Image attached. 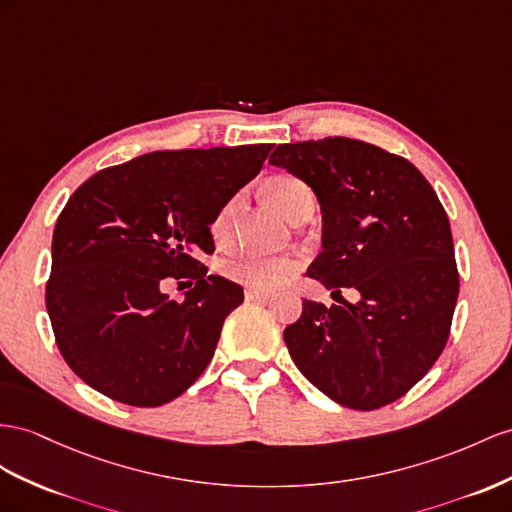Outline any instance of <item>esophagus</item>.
<instances>
[{
    "label": "esophagus",
    "instance_id": "obj_1",
    "mask_svg": "<svg viewBox=\"0 0 512 512\" xmlns=\"http://www.w3.org/2000/svg\"><path fill=\"white\" fill-rule=\"evenodd\" d=\"M244 298L248 300V303H266V300L270 298V294L268 292H259V290H246Z\"/></svg>",
    "mask_w": 512,
    "mask_h": 512
}]
</instances>
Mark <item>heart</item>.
<instances>
[{"label":"heart","instance_id":"obj_1","mask_svg":"<svg viewBox=\"0 0 512 512\" xmlns=\"http://www.w3.org/2000/svg\"><path fill=\"white\" fill-rule=\"evenodd\" d=\"M266 194L270 203L277 207L287 220L296 214V209L300 205L313 199V194L305 183L290 175L270 179L266 186ZM240 201H242V194H233L218 207V212L214 214L212 222H209V231H212L214 240L218 242L229 240ZM220 270L227 279L251 287V290H274V287L285 283L298 270V261L287 255L266 257L257 253H240L222 261Z\"/></svg>","mask_w":512,"mask_h":512}]
</instances>
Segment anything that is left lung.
I'll return each mask as SVG.
<instances>
[{"instance_id":"obj_1","label":"left lung","mask_w":512,"mask_h":512,"mask_svg":"<svg viewBox=\"0 0 512 512\" xmlns=\"http://www.w3.org/2000/svg\"><path fill=\"white\" fill-rule=\"evenodd\" d=\"M272 166L303 179L322 209L324 251L307 274L359 303L303 300L283 339L296 368L357 411L396 402L450 337L458 270L448 214L404 157L352 138L279 144Z\"/></svg>"}]
</instances>
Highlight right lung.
Returning <instances> with one entry per match:
<instances>
[{"instance_id": "add662e5", "label": "right lung", "mask_w": 512, "mask_h": 512, "mask_svg": "<svg viewBox=\"0 0 512 512\" xmlns=\"http://www.w3.org/2000/svg\"><path fill=\"white\" fill-rule=\"evenodd\" d=\"M272 144L155 151L103 168L64 205L45 305L60 355L86 385L129 406L181 396L212 361L238 283L207 274L218 207L251 181ZM190 278L183 301L161 292Z\"/></svg>"}]
</instances>
